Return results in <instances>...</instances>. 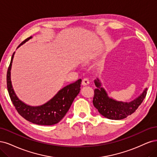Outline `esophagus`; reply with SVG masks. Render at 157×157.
<instances>
[{
  "label": "esophagus",
  "instance_id": "obj_1",
  "mask_svg": "<svg viewBox=\"0 0 157 157\" xmlns=\"http://www.w3.org/2000/svg\"><path fill=\"white\" fill-rule=\"evenodd\" d=\"M90 83L89 82V79L88 78H83V80H82V84L83 85H89Z\"/></svg>",
  "mask_w": 157,
  "mask_h": 157
}]
</instances>
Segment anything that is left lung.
<instances>
[{
    "instance_id": "1",
    "label": "left lung",
    "mask_w": 157,
    "mask_h": 157,
    "mask_svg": "<svg viewBox=\"0 0 157 157\" xmlns=\"http://www.w3.org/2000/svg\"><path fill=\"white\" fill-rule=\"evenodd\" d=\"M97 89H94L93 103L98 112L104 117L112 120H121L133 113L142 103L146 97L145 89L138 97L129 102H124L109 98L99 79L94 80Z\"/></svg>"
}]
</instances>
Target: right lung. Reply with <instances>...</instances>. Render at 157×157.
<instances>
[{"mask_svg": "<svg viewBox=\"0 0 157 157\" xmlns=\"http://www.w3.org/2000/svg\"><path fill=\"white\" fill-rule=\"evenodd\" d=\"M31 36L17 47L29 41ZM15 52L13 53L7 72V88L12 102L17 112L26 120L38 125H53L58 123L68 112L74 100L80 91L82 79L60 89L48 102L41 105L32 106L24 103L15 93L11 82V68Z\"/></svg>", "mask_w": 157, "mask_h": 157, "instance_id": "obj_1", "label": "right lung"}]
</instances>
